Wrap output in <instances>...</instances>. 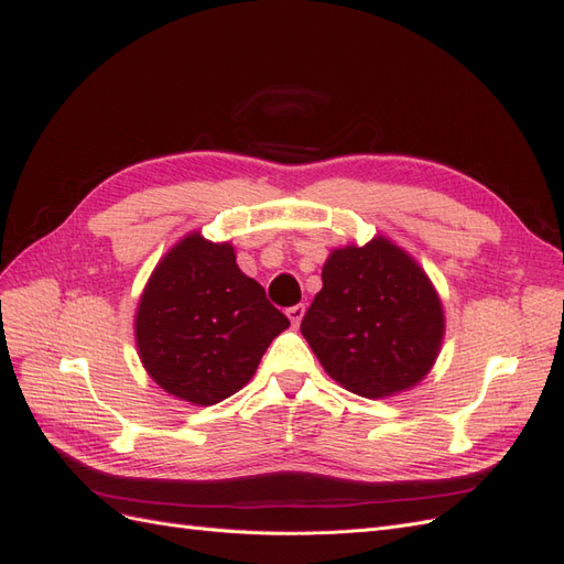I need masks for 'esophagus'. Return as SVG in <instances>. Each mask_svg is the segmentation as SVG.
<instances>
[{
    "label": "esophagus",
    "mask_w": 564,
    "mask_h": 564,
    "mask_svg": "<svg viewBox=\"0 0 564 564\" xmlns=\"http://www.w3.org/2000/svg\"><path fill=\"white\" fill-rule=\"evenodd\" d=\"M286 315H289V319H292L294 327H299L301 319H303V315H305V305H303V303H296V305H292V308L286 311Z\"/></svg>",
    "instance_id": "esophagus-1"
}]
</instances>
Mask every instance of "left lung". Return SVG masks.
I'll return each instance as SVG.
<instances>
[{
	"label": "left lung",
	"instance_id": "8db88e82",
	"mask_svg": "<svg viewBox=\"0 0 564 564\" xmlns=\"http://www.w3.org/2000/svg\"><path fill=\"white\" fill-rule=\"evenodd\" d=\"M301 332L334 381L386 398L429 373L445 317L425 272L379 237L329 256Z\"/></svg>",
	"mask_w": 564,
	"mask_h": 564
}]
</instances>
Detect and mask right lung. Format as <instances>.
Returning <instances> with one entry per match:
<instances>
[{
  "label": "right lung",
  "mask_w": 564,
  "mask_h": 564,
  "mask_svg": "<svg viewBox=\"0 0 564 564\" xmlns=\"http://www.w3.org/2000/svg\"><path fill=\"white\" fill-rule=\"evenodd\" d=\"M289 319L235 263L230 245L185 237L152 272L135 344L166 392L209 406L240 390Z\"/></svg>",
  "instance_id": "obj_1"
}]
</instances>
